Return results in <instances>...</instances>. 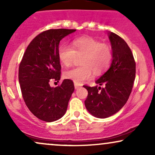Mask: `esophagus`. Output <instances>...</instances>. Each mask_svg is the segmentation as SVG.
<instances>
[{"instance_id":"obj_1","label":"esophagus","mask_w":155,"mask_h":155,"mask_svg":"<svg viewBox=\"0 0 155 155\" xmlns=\"http://www.w3.org/2000/svg\"><path fill=\"white\" fill-rule=\"evenodd\" d=\"M74 87H75V89L76 90H77V89H79L80 87V85L78 84L77 83H75L74 82Z\"/></svg>"}]
</instances>
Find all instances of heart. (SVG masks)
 Listing matches in <instances>:
<instances>
[{
	"label": "heart",
	"instance_id": "obj_1",
	"mask_svg": "<svg viewBox=\"0 0 155 155\" xmlns=\"http://www.w3.org/2000/svg\"><path fill=\"white\" fill-rule=\"evenodd\" d=\"M81 57L82 66L74 68L64 73V76L80 84L91 79L92 71L99 74L106 69L111 60V51L107 44L91 37H81L71 42V47L62 44L58 48V58L65 66H70L76 57Z\"/></svg>",
	"mask_w": 155,
	"mask_h": 155
}]
</instances>
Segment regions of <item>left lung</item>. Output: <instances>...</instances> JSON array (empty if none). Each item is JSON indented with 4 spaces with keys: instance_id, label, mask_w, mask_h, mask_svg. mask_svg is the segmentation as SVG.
Listing matches in <instances>:
<instances>
[{
    "instance_id": "obj_1",
    "label": "left lung",
    "mask_w": 155,
    "mask_h": 155,
    "mask_svg": "<svg viewBox=\"0 0 155 155\" xmlns=\"http://www.w3.org/2000/svg\"><path fill=\"white\" fill-rule=\"evenodd\" d=\"M108 36L112 60L107 71L95 81L101 87L84 86L88 91L85 107L92 116L105 119L116 114L127 103L136 77V63L130 49L121 37L112 32Z\"/></svg>"
}]
</instances>
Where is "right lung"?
I'll return each mask as SVG.
<instances>
[{"label":"right lung","instance_id":"add662e5","mask_svg":"<svg viewBox=\"0 0 155 155\" xmlns=\"http://www.w3.org/2000/svg\"><path fill=\"white\" fill-rule=\"evenodd\" d=\"M76 30L51 29L40 33L27 47L19 68V82L26 106L39 120L51 122L63 117L74 91V82H59L61 65L58 58L60 41Z\"/></svg>","mask_w":155,"mask_h":155}]
</instances>
